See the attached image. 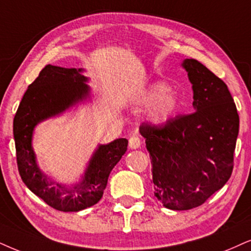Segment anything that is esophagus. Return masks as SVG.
<instances>
[{
  "mask_svg": "<svg viewBox=\"0 0 251 251\" xmlns=\"http://www.w3.org/2000/svg\"><path fill=\"white\" fill-rule=\"evenodd\" d=\"M128 145H129V148H132V149H136V148L140 147V145H141L140 136H139L138 134L131 135V138H129V140H128Z\"/></svg>",
  "mask_w": 251,
  "mask_h": 251,
  "instance_id": "34e87169",
  "label": "esophagus"
}]
</instances>
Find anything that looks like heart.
Returning <instances> with one entry per match:
<instances>
[{
  "label": "heart",
  "instance_id": "b5f03b06",
  "mask_svg": "<svg viewBox=\"0 0 251 251\" xmlns=\"http://www.w3.org/2000/svg\"><path fill=\"white\" fill-rule=\"evenodd\" d=\"M148 102H151L149 109V119L155 124H163L177 112L179 100L176 94L170 90V85L157 82L149 88L147 93Z\"/></svg>",
  "mask_w": 251,
  "mask_h": 251
}]
</instances>
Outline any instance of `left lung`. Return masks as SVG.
<instances>
[{"mask_svg": "<svg viewBox=\"0 0 251 251\" xmlns=\"http://www.w3.org/2000/svg\"><path fill=\"white\" fill-rule=\"evenodd\" d=\"M182 66L192 83L195 111L139 128L153 167L154 196L175 211L198 207L227 183L240 125L226 83L195 59Z\"/></svg>", "mask_w": 251, "mask_h": 251, "instance_id": "left-lung-1", "label": "left lung"}]
</instances>
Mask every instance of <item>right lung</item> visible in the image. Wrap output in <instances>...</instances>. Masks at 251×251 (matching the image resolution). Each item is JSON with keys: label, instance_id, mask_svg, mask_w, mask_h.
Returning <instances> with one entry per match:
<instances>
[{"label": "right lung", "instance_id": "1", "mask_svg": "<svg viewBox=\"0 0 251 251\" xmlns=\"http://www.w3.org/2000/svg\"><path fill=\"white\" fill-rule=\"evenodd\" d=\"M81 72L47 65L28 85L14 118L16 157L22 180L47 205L62 212L84 210L100 201L111 170L126 153L128 145L124 138L100 145L89 161L83 179L74 188L67 189L41 173L32 149L33 129L37 124L88 96V78Z\"/></svg>", "mask_w": 251, "mask_h": 251}]
</instances>
